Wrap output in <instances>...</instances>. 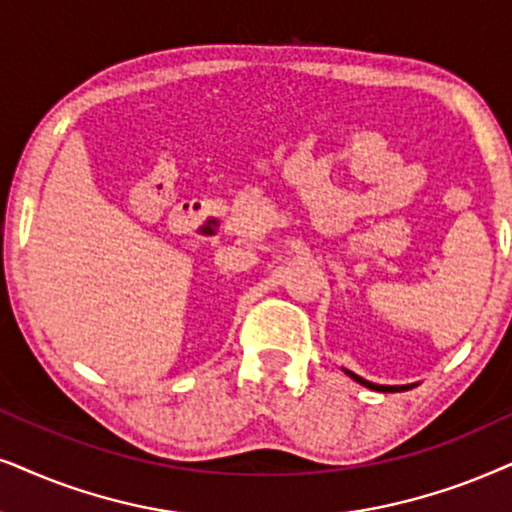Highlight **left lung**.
Instances as JSON below:
<instances>
[{
    "mask_svg": "<svg viewBox=\"0 0 512 512\" xmlns=\"http://www.w3.org/2000/svg\"><path fill=\"white\" fill-rule=\"evenodd\" d=\"M352 375L354 380H357V383H361L364 387H371V390H378V392H404V390H409V385H401V387H394V385H375V383H368V380H364V378H359V375H354V373H349Z\"/></svg>",
    "mask_w": 512,
    "mask_h": 512,
    "instance_id": "left-lung-1",
    "label": "left lung"
}]
</instances>
